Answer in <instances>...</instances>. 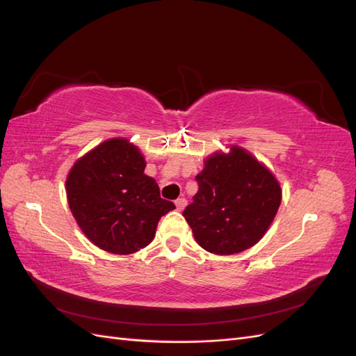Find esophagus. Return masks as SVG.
<instances>
[{"label": "esophagus", "instance_id": "esophagus-1", "mask_svg": "<svg viewBox=\"0 0 356 356\" xmlns=\"http://www.w3.org/2000/svg\"><path fill=\"white\" fill-rule=\"evenodd\" d=\"M175 204H177V209L178 211H182L186 207H187V200L184 197H179L175 200Z\"/></svg>", "mask_w": 356, "mask_h": 356}]
</instances>
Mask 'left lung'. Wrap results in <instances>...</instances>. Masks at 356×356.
<instances>
[{"label":"left lung","instance_id":"obj_1","mask_svg":"<svg viewBox=\"0 0 356 356\" xmlns=\"http://www.w3.org/2000/svg\"><path fill=\"white\" fill-rule=\"evenodd\" d=\"M196 181L199 190L182 215L196 242L218 255L254 246L270 227L282 199L272 172L236 145L229 154L204 160Z\"/></svg>","mask_w":356,"mask_h":356}]
</instances>
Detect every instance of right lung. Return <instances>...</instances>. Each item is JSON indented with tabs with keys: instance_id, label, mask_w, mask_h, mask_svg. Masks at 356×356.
<instances>
[{
	"instance_id": "obj_1",
	"label": "right lung",
	"mask_w": 356,
	"mask_h": 356,
	"mask_svg": "<svg viewBox=\"0 0 356 356\" xmlns=\"http://www.w3.org/2000/svg\"><path fill=\"white\" fill-rule=\"evenodd\" d=\"M145 160L127 139L114 138L75 161L67 178L70 209L101 250L132 254L154 239L160 218L175 204L160 197L144 174Z\"/></svg>"
}]
</instances>
